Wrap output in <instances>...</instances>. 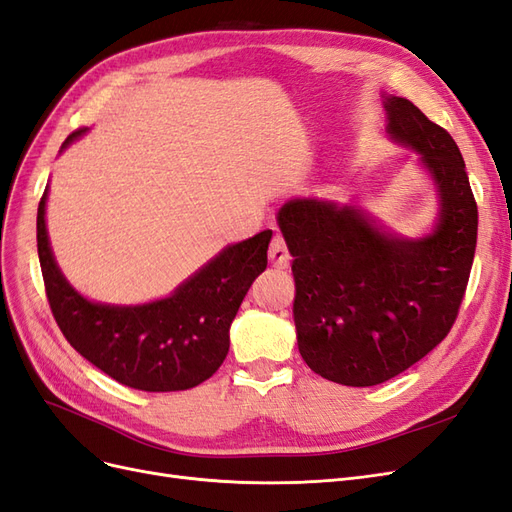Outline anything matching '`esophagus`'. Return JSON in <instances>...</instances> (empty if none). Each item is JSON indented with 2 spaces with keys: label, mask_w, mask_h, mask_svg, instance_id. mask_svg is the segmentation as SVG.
Here are the masks:
<instances>
[{
  "label": "esophagus",
  "mask_w": 512,
  "mask_h": 512,
  "mask_svg": "<svg viewBox=\"0 0 512 512\" xmlns=\"http://www.w3.org/2000/svg\"><path fill=\"white\" fill-rule=\"evenodd\" d=\"M269 260H271V265L277 269H286L290 265L292 256H290V250H288V245L282 235L273 237V241L269 245Z\"/></svg>",
  "instance_id": "1"
}]
</instances>
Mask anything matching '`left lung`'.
Listing matches in <instances>:
<instances>
[{"label": "left lung", "instance_id": "left-lung-1", "mask_svg": "<svg viewBox=\"0 0 512 512\" xmlns=\"http://www.w3.org/2000/svg\"><path fill=\"white\" fill-rule=\"evenodd\" d=\"M389 134L421 151L440 192L429 237L380 232L361 211L294 198L277 213L297 284L294 324L309 369L374 386L421 361L453 329L476 250L478 207L453 136L406 98H386Z\"/></svg>", "mask_w": 512, "mask_h": 512}]
</instances>
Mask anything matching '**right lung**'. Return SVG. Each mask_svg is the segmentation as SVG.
I'll return each mask as SVG.
<instances>
[{"mask_svg":"<svg viewBox=\"0 0 512 512\" xmlns=\"http://www.w3.org/2000/svg\"><path fill=\"white\" fill-rule=\"evenodd\" d=\"M85 130H74L72 143ZM38 205V256L46 299L70 346L106 376L147 393L188 391L211 378L228 354V329L256 277L267 269L271 230L230 245L173 297L115 307L83 299L55 265Z\"/></svg>","mask_w":512,"mask_h":512,"instance_id":"right-lung-1","label":"right lung"}]
</instances>
